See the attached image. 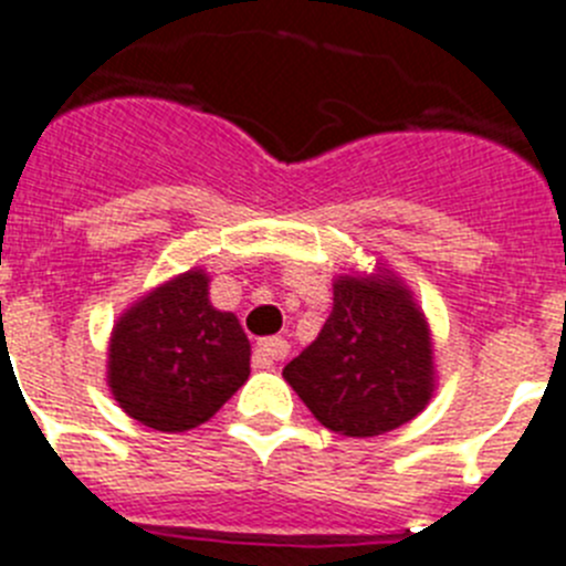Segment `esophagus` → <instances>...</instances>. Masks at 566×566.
<instances>
[{"mask_svg": "<svg viewBox=\"0 0 566 566\" xmlns=\"http://www.w3.org/2000/svg\"><path fill=\"white\" fill-rule=\"evenodd\" d=\"M287 353L290 344L284 338H262L256 344V349H253V364H256L259 369H271L273 364L287 358Z\"/></svg>", "mask_w": 566, "mask_h": 566, "instance_id": "obj_1", "label": "esophagus"}]
</instances>
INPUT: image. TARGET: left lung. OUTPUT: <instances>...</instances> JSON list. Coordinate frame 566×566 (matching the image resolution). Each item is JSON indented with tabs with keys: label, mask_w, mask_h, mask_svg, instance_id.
<instances>
[{
	"label": "left lung",
	"mask_w": 566,
	"mask_h": 566,
	"mask_svg": "<svg viewBox=\"0 0 566 566\" xmlns=\"http://www.w3.org/2000/svg\"><path fill=\"white\" fill-rule=\"evenodd\" d=\"M282 375L324 429L346 437L400 429L434 391L426 315L391 273L338 276L327 324Z\"/></svg>",
	"instance_id": "1"
}]
</instances>
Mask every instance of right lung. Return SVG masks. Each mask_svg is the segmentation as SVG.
Masks as SVG:
<instances>
[{"label": "right lung", "mask_w": 566, "mask_h": 566, "mask_svg": "<svg viewBox=\"0 0 566 566\" xmlns=\"http://www.w3.org/2000/svg\"><path fill=\"white\" fill-rule=\"evenodd\" d=\"M248 375L251 340L237 315L208 302L202 271L155 287L112 329L109 389L149 429L177 434L211 420Z\"/></svg>", "instance_id": "add662e5"}]
</instances>
